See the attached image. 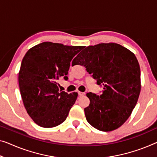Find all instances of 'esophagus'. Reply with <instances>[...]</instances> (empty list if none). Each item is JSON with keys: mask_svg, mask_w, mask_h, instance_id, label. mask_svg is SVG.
Here are the masks:
<instances>
[{"mask_svg": "<svg viewBox=\"0 0 157 157\" xmlns=\"http://www.w3.org/2000/svg\"><path fill=\"white\" fill-rule=\"evenodd\" d=\"M78 95L79 97H84L85 95V92H78Z\"/></svg>", "mask_w": 157, "mask_h": 157, "instance_id": "34e87169", "label": "esophagus"}]
</instances>
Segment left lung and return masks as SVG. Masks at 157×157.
<instances>
[{
	"label": "left lung",
	"instance_id": "8db88e82",
	"mask_svg": "<svg viewBox=\"0 0 157 157\" xmlns=\"http://www.w3.org/2000/svg\"><path fill=\"white\" fill-rule=\"evenodd\" d=\"M86 67L103 87L101 94L87 93L90 105L85 109L87 122L101 131L121 127L129 118L138 100L140 67L134 53L120 44L90 46L72 60V65Z\"/></svg>",
	"mask_w": 157,
	"mask_h": 157
}]
</instances>
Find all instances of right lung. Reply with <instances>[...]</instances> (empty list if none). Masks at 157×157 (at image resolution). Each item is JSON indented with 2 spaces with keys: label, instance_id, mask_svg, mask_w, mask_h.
<instances>
[{
  "label": "right lung",
  "instance_id": "1",
  "mask_svg": "<svg viewBox=\"0 0 157 157\" xmlns=\"http://www.w3.org/2000/svg\"><path fill=\"white\" fill-rule=\"evenodd\" d=\"M85 46L43 42L30 48L23 58L19 86L24 106L37 125L53 128L64 122L78 93L59 91L60 78L67 75L74 56Z\"/></svg>",
  "mask_w": 157,
  "mask_h": 157
}]
</instances>
